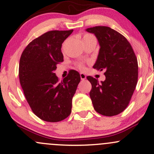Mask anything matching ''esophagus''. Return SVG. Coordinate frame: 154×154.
I'll list each match as a JSON object with an SVG mask.
<instances>
[{
  "instance_id": "34e87169",
  "label": "esophagus",
  "mask_w": 154,
  "mask_h": 154,
  "mask_svg": "<svg viewBox=\"0 0 154 154\" xmlns=\"http://www.w3.org/2000/svg\"><path fill=\"white\" fill-rule=\"evenodd\" d=\"M80 76H81V79L82 80V81H85L86 79V75L85 73H80Z\"/></svg>"
}]
</instances>
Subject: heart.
Wrapping results in <instances>:
<instances>
[{
	"instance_id": "b5f03b06",
	"label": "heart",
	"mask_w": 154,
	"mask_h": 154,
	"mask_svg": "<svg viewBox=\"0 0 154 154\" xmlns=\"http://www.w3.org/2000/svg\"><path fill=\"white\" fill-rule=\"evenodd\" d=\"M94 38L93 36H92V35H90V34H86V35H84V37H83V39H85V38ZM79 67L81 69H83V66L82 64H80L79 65Z\"/></svg>"
}]
</instances>
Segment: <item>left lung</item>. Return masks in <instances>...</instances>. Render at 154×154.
I'll return each instance as SVG.
<instances>
[{
    "label": "left lung",
    "instance_id": "1",
    "mask_svg": "<svg viewBox=\"0 0 154 154\" xmlns=\"http://www.w3.org/2000/svg\"><path fill=\"white\" fill-rule=\"evenodd\" d=\"M85 31L93 33L100 46L93 68L104 70L106 79L99 83L92 76L90 92L94 109L106 116L119 114L129 104L138 79V64L128 40L108 26H94Z\"/></svg>",
    "mask_w": 154,
    "mask_h": 154
}]
</instances>
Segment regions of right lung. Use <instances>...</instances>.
Instances as JSON below:
<instances>
[{
	"instance_id": "1",
	"label": "right lung",
	"mask_w": 154,
	"mask_h": 154,
	"mask_svg": "<svg viewBox=\"0 0 154 154\" xmlns=\"http://www.w3.org/2000/svg\"><path fill=\"white\" fill-rule=\"evenodd\" d=\"M73 31L45 33L31 41L21 56L19 77L25 97L33 112L45 121H61L71 112L79 73L71 70L60 82L54 71L63 62V42Z\"/></svg>"
}]
</instances>
